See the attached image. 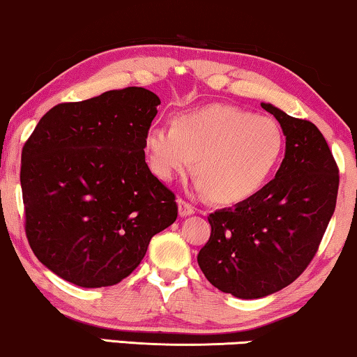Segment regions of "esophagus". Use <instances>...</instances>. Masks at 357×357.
Returning a JSON list of instances; mask_svg holds the SVG:
<instances>
[{
  "mask_svg": "<svg viewBox=\"0 0 357 357\" xmlns=\"http://www.w3.org/2000/svg\"><path fill=\"white\" fill-rule=\"evenodd\" d=\"M178 209H180V216H190V214L197 211V208H195L193 204H190L188 202H185V199H180L178 202Z\"/></svg>",
  "mask_w": 357,
  "mask_h": 357,
  "instance_id": "1",
  "label": "esophagus"
}]
</instances>
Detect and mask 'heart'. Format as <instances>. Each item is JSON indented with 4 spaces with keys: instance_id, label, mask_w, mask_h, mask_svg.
I'll return each mask as SVG.
<instances>
[{
    "instance_id": "1",
    "label": "heart",
    "mask_w": 357,
    "mask_h": 357,
    "mask_svg": "<svg viewBox=\"0 0 357 357\" xmlns=\"http://www.w3.org/2000/svg\"><path fill=\"white\" fill-rule=\"evenodd\" d=\"M144 148L159 178L174 180L197 159L199 192L237 204L255 197L275 174L284 135L271 116L216 104L180 115L174 126H153Z\"/></svg>"
}]
</instances>
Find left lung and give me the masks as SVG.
Here are the masks:
<instances>
[{"instance_id": "8db88e82", "label": "left lung", "mask_w": 357, "mask_h": 357, "mask_svg": "<svg viewBox=\"0 0 357 357\" xmlns=\"http://www.w3.org/2000/svg\"><path fill=\"white\" fill-rule=\"evenodd\" d=\"M286 154L255 197L208 216L211 236L198 265L219 291L258 299L289 286L314 260L338 197L340 170L320 130L270 104Z\"/></svg>"}]
</instances>
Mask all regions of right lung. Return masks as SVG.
Listing matches in <instances>:
<instances>
[{
    "label": "right lung",
    "instance_id": "1",
    "mask_svg": "<svg viewBox=\"0 0 357 357\" xmlns=\"http://www.w3.org/2000/svg\"><path fill=\"white\" fill-rule=\"evenodd\" d=\"M159 97L107 91L47 112L21 155L24 229L36 257L81 287L125 280L177 219L175 195L151 174L144 139Z\"/></svg>",
    "mask_w": 357,
    "mask_h": 357
}]
</instances>
